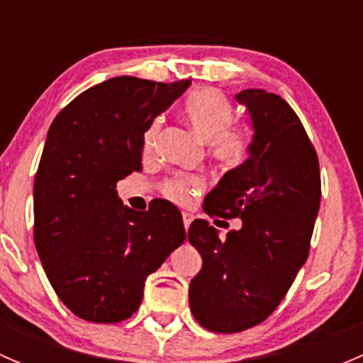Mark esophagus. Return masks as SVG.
Here are the masks:
<instances>
[{
  "instance_id": "34e87169",
  "label": "esophagus",
  "mask_w": 363,
  "mask_h": 363,
  "mask_svg": "<svg viewBox=\"0 0 363 363\" xmlns=\"http://www.w3.org/2000/svg\"><path fill=\"white\" fill-rule=\"evenodd\" d=\"M193 221V216L189 214V212H182V223H184V228L188 230L189 225H191Z\"/></svg>"
}]
</instances>
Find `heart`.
I'll return each instance as SVG.
<instances>
[{
    "instance_id": "b5f03b06",
    "label": "heart",
    "mask_w": 363,
    "mask_h": 363,
    "mask_svg": "<svg viewBox=\"0 0 363 363\" xmlns=\"http://www.w3.org/2000/svg\"><path fill=\"white\" fill-rule=\"evenodd\" d=\"M186 123L208 144V155L219 167H235L242 161L250 145V137L242 128L232 126L233 107L228 98L216 89H196L182 105ZM161 130V121L155 119L144 133V156L155 155ZM203 188L196 175L174 177L164 182L163 193L168 200L186 205Z\"/></svg>"
}]
</instances>
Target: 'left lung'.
Masks as SVG:
<instances>
[{
	"instance_id": "obj_1",
	"label": "left lung",
	"mask_w": 363,
	"mask_h": 363,
	"mask_svg": "<svg viewBox=\"0 0 363 363\" xmlns=\"http://www.w3.org/2000/svg\"><path fill=\"white\" fill-rule=\"evenodd\" d=\"M235 98L255 131L250 158L223 175L203 211L240 218L242 226L219 239L214 226L195 219L188 232L203 259L189 307L203 328L221 334L256 327L276 311L309 255L321 200L316 151L294 108L263 89Z\"/></svg>"
}]
</instances>
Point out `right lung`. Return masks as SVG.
<instances>
[{"label": "right lung", "mask_w": 363, "mask_h": 363, "mask_svg": "<svg viewBox=\"0 0 363 363\" xmlns=\"http://www.w3.org/2000/svg\"><path fill=\"white\" fill-rule=\"evenodd\" d=\"M191 80L113 77L52 121L35 177V246L47 279L75 316L119 323L138 309L145 279L186 239L179 208L133 211L117 181L142 170L144 133Z\"/></svg>", "instance_id": "1"}]
</instances>
